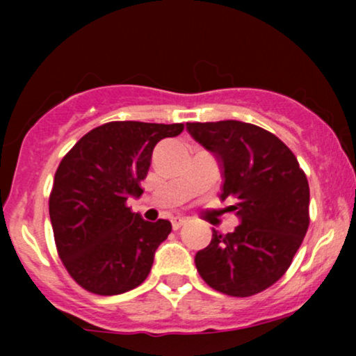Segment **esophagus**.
I'll return each instance as SVG.
<instances>
[{
	"label": "esophagus",
	"instance_id": "esophagus-1",
	"mask_svg": "<svg viewBox=\"0 0 356 356\" xmlns=\"http://www.w3.org/2000/svg\"><path fill=\"white\" fill-rule=\"evenodd\" d=\"M186 222H187L186 218H174V219H172V227H174V231L181 229V227H182Z\"/></svg>",
	"mask_w": 356,
	"mask_h": 356
}]
</instances>
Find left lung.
Segmentation results:
<instances>
[{
  "mask_svg": "<svg viewBox=\"0 0 356 356\" xmlns=\"http://www.w3.org/2000/svg\"><path fill=\"white\" fill-rule=\"evenodd\" d=\"M197 144L218 161L220 199L239 226L220 234L194 257L216 291L246 298L275 284L291 264L309 224V186L295 154L275 134L239 120L186 124Z\"/></svg>",
  "mask_w": 356,
  "mask_h": 356,
  "instance_id": "left-lung-1",
  "label": "left lung"
}]
</instances>
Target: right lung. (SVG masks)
<instances>
[{
    "label": "right lung",
    "mask_w": 356,
    "mask_h": 356,
    "mask_svg": "<svg viewBox=\"0 0 356 356\" xmlns=\"http://www.w3.org/2000/svg\"><path fill=\"white\" fill-rule=\"evenodd\" d=\"M182 124L110 122L90 130L56 169L50 220L56 249L73 280L90 293L122 295L149 276L154 254L172 231L125 206L140 197L154 147Z\"/></svg>",
    "instance_id": "1"
}]
</instances>
